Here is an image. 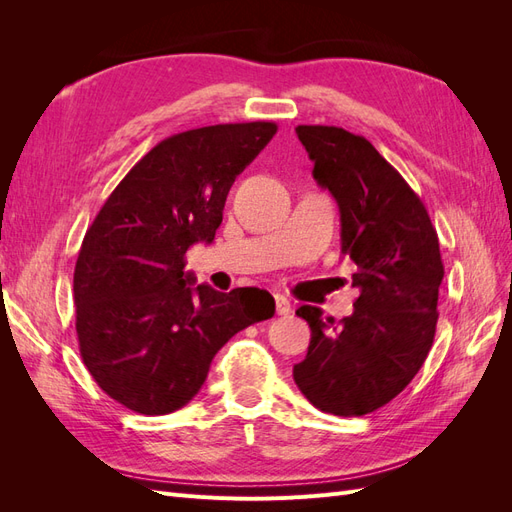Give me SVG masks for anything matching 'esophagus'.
I'll return each mask as SVG.
<instances>
[{
    "label": "esophagus",
    "mask_w": 512,
    "mask_h": 512,
    "mask_svg": "<svg viewBox=\"0 0 512 512\" xmlns=\"http://www.w3.org/2000/svg\"><path fill=\"white\" fill-rule=\"evenodd\" d=\"M275 312H277V316H288L292 312V305L284 297V294H275Z\"/></svg>",
    "instance_id": "34e87169"
}]
</instances>
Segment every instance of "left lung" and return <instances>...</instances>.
<instances>
[{"label": "left lung", "mask_w": 512, "mask_h": 512, "mask_svg": "<svg viewBox=\"0 0 512 512\" xmlns=\"http://www.w3.org/2000/svg\"><path fill=\"white\" fill-rule=\"evenodd\" d=\"M314 179L342 213V254L361 290L339 322L318 307L297 316L312 329L292 376L312 406L363 416L389 404L425 363L438 324L444 277L438 232L423 200L367 138L335 126H299Z\"/></svg>", "instance_id": "obj_1"}]
</instances>
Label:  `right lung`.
Wrapping results in <instances>:
<instances>
[{
	"label": "right lung",
	"mask_w": 512,
	"mask_h": 512,
	"mask_svg": "<svg viewBox=\"0 0 512 512\" xmlns=\"http://www.w3.org/2000/svg\"><path fill=\"white\" fill-rule=\"evenodd\" d=\"M277 132L220 123L164 138L106 198L74 267L76 335L100 389L138 414L175 412L228 339L275 314L267 290L194 286L185 252L211 243L237 175Z\"/></svg>",
	"instance_id": "right-lung-1"
}]
</instances>
